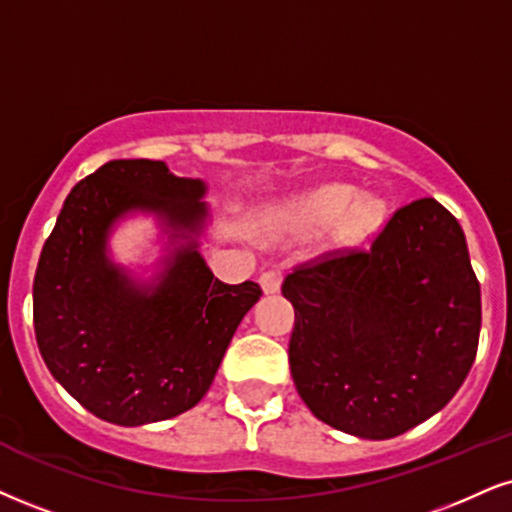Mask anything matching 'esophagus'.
Wrapping results in <instances>:
<instances>
[{
  "instance_id": "esophagus-1",
  "label": "esophagus",
  "mask_w": 512,
  "mask_h": 512,
  "mask_svg": "<svg viewBox=\"0 0 512 512\" xmlns=\"http://www.w3.org/2000/svg\"><path fill=\"white\" fill-rule=\"evenodd\" d=\"M280 285H282V275L277 273V270H266V273L261 275V287L266 294L280 292Z\"/></svg>"
}]
</instances>
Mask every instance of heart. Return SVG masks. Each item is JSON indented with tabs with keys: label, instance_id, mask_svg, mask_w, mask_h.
<instances>
[{
	"label": "heart",
	"instance_id": "1",
	"mask_svg": "<svg viewBox=\"0 0 512 512\" xmlns=\"http://www.w3.org/2000/svg\"><path fill=\"white\" fill-rule=\"evenodd\" d=\"M387 218V204L372 194H358L356 187L332 182L285 201L270 211L268 223L296 237H311L332 225L334 246L363 244L380 230Z\"/></svg>",
	"mask_w": 512,
	"mask_h": 512
}]
</instances>
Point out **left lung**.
Masks as SVG:
<instances>
[{"instance_id":"obj_1","label":"left lung","mask_w":512,"mask_h":512,"mask_svg":"<svg viewBox=\"0 0 512 512\" xmlns=\"http://www.w3.org/2000/svg\"><path fill=\"white\" fill-rule=\"evenodd\" d=\"M289 368L318 420L391 439L439 413L475 363L482 296L458 220L427 197L401 206L370 249L301 263Z\"/></svg>"}]
</instances>
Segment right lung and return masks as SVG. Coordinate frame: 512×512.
Returning <instances> with one entry per match:
<instances>
[{
	"instance_id": "1",
	"label": "right lung",
	"mask_w": 512,
	"mask_h": 512,
	"mask_svg": "<svg viewBox=\"0 0 512 512\" xmlns=\"http://www.w3.org/2000/svg\"><path fill=\"white\" fill-rule=\"evenodd\" d=\"M201 180L163 161L104 163L71 189L42 246L33 323L54 380L80 406L123 427L175 418L204 399L232 334L261 287L213 277L194 237L208 208ZM154 212L179 245L154 283H135L105 256L110 227Z\"/></svg>"
}]
</instances>
